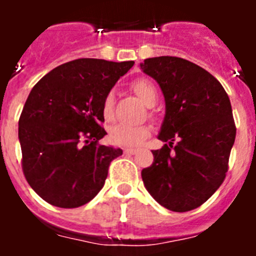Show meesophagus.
Returning a JSON list of instances; mask_svg holds the SVG:
<instances>
[{
    "mask_svg": "<svg viewBox=\"0 0 256 256\" xmlns=\"http://www.w3.org/2000/svg\"><path fill=\"white\" fill-rule=\"evenodd\" d=\"M124 154L126 155H134L136 150L134 148H124Z\"/></svg>",
    "mask_w": 256,
    "mask_h": 256,
    "instance_id": "1",
    "label": "esophagus"
}]
</instances>
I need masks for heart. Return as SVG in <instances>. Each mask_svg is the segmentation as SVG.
<instances>
[{"label":"heart","instance_id":"b5f03b06","mask_svg":"<svg viewBox=\"0 0 256 256\" xmlns=\"http://www.w3.org/2000/svg\"><path fill=\"white\" fill-rule=\"evenodd\" d=\"M133 91L148 106L155 105L158 94L152 83L148 79H138L132 84ZM102 114L106 120L114 118V92H108L102 101ZM148 126H130V124H115L108 130V140L115 146L120 148H137L150 136Z\"/></svg>","mask_w":256,"mask_h":256}]
</instances>
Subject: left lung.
Wrapping results in <instances>:
<instances>
[{
  "mask_svg": "<svg viewBox=\"0 0 256 256\" xmlns=\"http://www.w3.org/2000/svg\"><path fill=\"white\" fill-rule=\"evenodd\" d=\"M144 73L159 83L165 118L154 162L142 170L144 187L160 205L184 212L201 206L228 172L236 138L232 106L218 79L174 56L146 58Z\"/></svg>",
  "mask_w": 256,
  "mask_h": 256,
  "instance_id": "8db88e82",
  "label": "left lung"
}]
</instances>
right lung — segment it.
Returning <instances> with one entry per match:
<instances>
[{
	"mask_svg": "<svg viewBox=\"0 0 256 256\" xmlns=\"http://www.w3.org/2000/svg\"><path fill=\"white\" fill-rule=\"evenodd\" d=\"M134 61L76 58L32 88L19 119L22 168L48 204L82 206L100 192L120 148L98 144L106 130L102 101Z\"/></svg>",
	"mask_w": 256,
	"mask_h": 256,
	"instance_id": "obj_1",
	"label": "right lung"
}]
</instances>
